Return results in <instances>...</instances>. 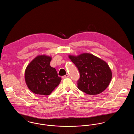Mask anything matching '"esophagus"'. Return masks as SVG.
<instances>
[{"mask_svg":"<svg viewBox=\"0 0 134 134\" xmlns=\"http://www.w3.org/2000/svg\"><path fill=\"white\" fill-rule=\"evenodd\" d=\"M68 77H69V75H68V74H66V75H64V76L62 77V78H63V79H65V78H68Z\"/></svg>","mask_w":134,"mask_h":134,"instance_id":"1","label":"esophagus"}]
</instances>
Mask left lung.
<instances>
[{
  "mask_svg": "<svg viewBox=\"0 0 134 134\" xmlns=\"http://www.w3.org/2000/svg\"><path fill=\"white\" fill-rule=\"evenodd\" d=\"M69 57L80 73L77 80L78 89L87 94L96 95L108 87L112 73L105 62L88 53Z\"/></svg>",
  "mask_w": 134,
  "mask_h": 134,
  "instance_id": "obj_1",
  "label": "left lung"
}]
</instances>
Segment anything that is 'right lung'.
<instances>
[{
    "instance_id": "obj_1",
    "label": "right lung",
    "mask_w": 134,
    "mask_h": 134,
    "mask_svg": "<svg viewBox=\"0 0 134 134\" xmlns=\"http://www.w3.org/2000/svg\"><path fill=\"white\" fill-rule=\"evenodd\" d=\"M51 58L45 55L35 58L27 66L25 80L28 88L40 95H50L60 84L61 78L50 65Z\"/></svg>"
}]
</instances>
